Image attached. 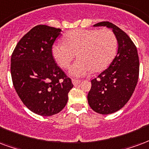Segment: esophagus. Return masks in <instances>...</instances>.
Wrapping results in <instances>:
<instances>
[{
    "label": "esophagus",
    "mask_w": 149,
    "mask_h": 149,
    "mask_svg": "<svg viewBox=\"0 0 149 149\" xmlns=\"http://www.w3.org/2000/svg\"><path fill=\"white\" fill-rule=\"evenodd\" d=\"M80 82H81V80H79V79H72V83H73L74 86L79 85Z\"/></svg>",
    "instance_id": "esophagus-1"
}]
</instances>
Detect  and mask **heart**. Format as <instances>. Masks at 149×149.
Instances as JSON below:
<instances>
[{"label":"heart","mask_w":149,"mask_h":149,"mask_svg":"<svg viewBox=\"0 0 149 149\" xmlns=\"http://www.w3.org/2000/svg\"><path fill=\"white\" fill-rule=\"evenodd\" d=\"M64 43L52 47V55L62 67L67 68L78 55V60L69 68V74L82 77L93 70L100 71L106 67L114 57L118 40L110 29H77L64 36Z\"/></svg>","instance_id":"heart-1"}]
</instances>
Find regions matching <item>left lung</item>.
I'll return each mask as SVG.
<instances>
[{
  "mask_svg": "<svg viewBox=\"0 0 149 149\" xmlns=\"http://www.w3.org/2000/svg\"><path fill=\"white\" fill-rule=\"evenodd\" d=\"M100 26L113 31L118 40V53L109 67L91 80L87 100L94 111L106 115L118 111L130 99L138 81L139 57L136 47L125 31L108 21L94 27Z\"/></svg>",
  "mask_w": 149,
  "mask_h": 149,
  "instance_id": "left-lung-1",
  "label": "left lung"
}]
</instances>
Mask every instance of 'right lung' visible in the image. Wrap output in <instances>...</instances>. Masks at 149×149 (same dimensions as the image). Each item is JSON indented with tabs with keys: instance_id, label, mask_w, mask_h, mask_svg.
Returning a JSON list of instances; mask_svg holds the SVG:
<instances>
[{
	"instance_id": "1",
	"label": "right lung",
	"mask_w": 149,
	"mask_h": 149,
	"mask_svg": "<svg viewBox=\"0 0 149 149\" xmlns=\"http://www.w3.org/2000/svg\"><path fill=\"white\" fill-rule=\"evenodd\" d=\"M61 31L36 26L21 38L11 57V75L18 96L31 112L45 117L63 109L74 86L52 55V45Z\"/></svg>"
}]
</instances>
